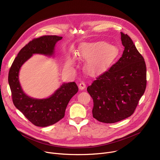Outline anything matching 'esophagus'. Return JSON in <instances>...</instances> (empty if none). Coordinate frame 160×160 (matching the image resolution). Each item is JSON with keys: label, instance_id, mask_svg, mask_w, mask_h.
I'll return each instance as SVG.
<instances>
[{"label": "esophagus", "instance_id": "esophagus-1", "mask_svg": "<svg viewBox=\"0 0 160 160\" xmlns=\"http://www.w3.org/2000/svg\"><path fill=\"white\" fill-rule=\"evenodd\" d=\"M79 89L80 90H83V89H84L85 88H86V84L83 82V81H82V82H81L79 84Z\"/></svg>", "mask_w": 160, "mask_h": 160}]
</instances>
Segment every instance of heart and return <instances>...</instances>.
Here are the masks:
<instances>
[{"mask_svg": "<svg viewBox=\"0 0 160 160\" xmlns=\"http://www.w3.org/2000/svg\"><path fill=\"white\" fill-rule=\"evenodd\" d=\"M77 55L81 59L88 60L87 69L93 72L114 59L117 51L114 47L106 42H95L82 44L78 50ZM67 64L72 66L74 64V60L68 58Z\"/></svg>", "mask_w": 160, "mask_h": 160, "instance_id": "b5f03b06", "label": "heart"}]
</instances>
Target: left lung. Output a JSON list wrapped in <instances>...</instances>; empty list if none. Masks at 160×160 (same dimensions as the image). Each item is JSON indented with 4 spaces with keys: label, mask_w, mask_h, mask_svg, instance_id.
<instances>
[{
    "label": "left lung",
    "mask_w": 160,
    "mask_h": 160,
    "mask_svg": "<svg viewBox=\"0 0 160 160\" xmlns=\"http://www.w3.org/2000/svg\"><path fill=\"white\" fill-rule=\"evenodd\" d=\"M120 33L125 47L122 57L87 88L93 101V118L110 124L133 114L147 85L144 58L129 36Z\"/></svg>",
    "instance_id": "obj_1"
}]
</instances>
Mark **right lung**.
<instances>
[{
    "label": "right lung",
    "mask_w": 160,
    "mask_h": 160,
    "mask_svg": "<svg viewBox=\"0 0 160 160\" xmlns=\"http://www.w3.org/2000/svg\"><path fill=\"white\" fill-rule=\"evenodd\" d=\"M61 39V36L45 35L30 41L20 51L9 71L8 82L13 102L36 126H48L62 119L71 98L78 92V87L75 82L63 83L49 98L34 99L23 92L18 79L19 70L33 54L52 56L56 42Z\"/></svg>",
    "instance_id": "right-lung-1"
}]
</instances>
